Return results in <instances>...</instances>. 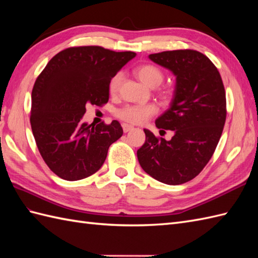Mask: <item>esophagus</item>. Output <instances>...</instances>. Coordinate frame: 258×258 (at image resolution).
<instances>
[{"label":"esophagus","mask_w":258,"mask_h":258,"mask_svg":"<svg viewBox=\"0 0 258 258\" xmlns=\"http://www.w3.org/2000/svg\"><path fill=\"white\" fill-rule=\"evenodd\" d=\"M122 127H123L124 133H127V132H130V131H132V130L134 128L133 126H131V125H128V124H125V123L122 124Z\"/></svg>","instance_id":"1"}]
</instances>
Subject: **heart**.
Masks as SVG:
<instances>
[{"instance_id":"obj_1","label":"heart","mask_w":258,"mask_h":258,"mask_svg":"<svg viewBox=\"0 0 258 258\" xmlns=\"http://www.w3.org/2000/svg\"><path fill=\"white\" fill-rule=\"evenodd\" d=\"M134 75L141 82H143L145 85L152 87V89L161 85L164 81L163 71L160 68H157L156 65L153 64L139 65V67H136L134 69ZM122 80L123 76L120 73H117L113 76L108 84L109 94H117L120 87V83H122ZM160 96L164 98V100H167V98L171 97V91L161 90ZM155 113L156 107L154 105H152V104H146V105H125L118 108L115 115L126 123L142 124L144 123L145 120L149 119L151 116H153Z\"/></svg>"}]
</instances>
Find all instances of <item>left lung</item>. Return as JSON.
Instances as JSON below:
<instances>
[{"label": "left lung", "instance_id": "obj_1", "mask_svg": "<svg viewBox=\"0 0 258 258\" xmlns=\"http://www.w3.org/2000/svg\"><path fill=\"white\" fill-rule=\"evenodd\" d=\"M149 57L176 76L171 106L155 122L161 132L169 130L174 135L166 141L144 130L138 158L158 182L184 184L203 171L215 152L226 120L225 89L217 68L199 51H165Z\"/></svg>", "mask_w": 258, "mask_h": 258}]
</instances>
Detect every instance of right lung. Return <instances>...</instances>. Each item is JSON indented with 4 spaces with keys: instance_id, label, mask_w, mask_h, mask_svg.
<instances>
[{
    "instance_id": "obj_1",
    "label": "right lung",
    "mask_w": 258,
    "mask_h": 258,
    "mask_svg": "<svg viewBox=\"0 0 258 258\" xmlns=\"http://www.w3.org/2000/svg\"><path fill=\"white\" fill-rule=\"evenodd\" d=\"M135 55L102 46H73L53 56L37 76L31 127L42 158L58 177L79 180L96 173L108 147L123 135L117 120L93 126L82 117L87 104L108 102L109 81Z\"/></svg>"
}]
</instances>
